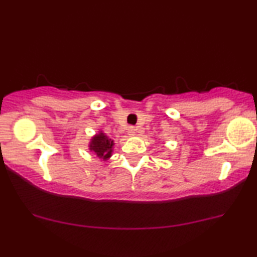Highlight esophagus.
I'll return each instance as SVG.
<instances>
[{"label": "esophagus", "instance_id": "obj_1", "mask_svg": "<svg viewBox=\"0 0 257 257\" xmlns=\"http://www.w3.org/2000/svg\"><path fill=\"white\" fill-rule=\"evenodd\" d=\"M137 133V128L136 127H133V126H130V127L127 128V135L128 136H135Z\"/></svg>", "mask_w": 257, "mask_h": 257}]
</instances>
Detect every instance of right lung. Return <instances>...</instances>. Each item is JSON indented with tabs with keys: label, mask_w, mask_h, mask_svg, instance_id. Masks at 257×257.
<instances>
[{
	"label": "right lung",
	"mask_w": 257,
	"mask_h": 257,
	"mask_svg": "<svg viewBox=\"0 0 257 257\" xmlns=\"http://www.w3.org/2000/svg\"><path fill=\"white\" fill-rule=\"evenodd\" d=\"M87 147H89L90 152H92L100 160L107 161L113 153L114 140L108 138L101 130H99L96 135L91 137Z\"/></svg>",
	"instance_id": "obj_1"
}]
</instances>
